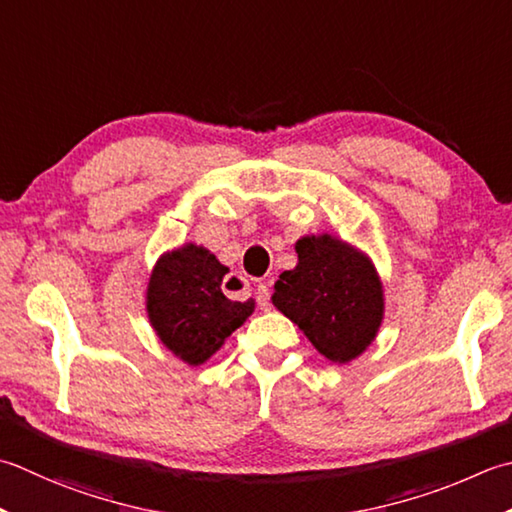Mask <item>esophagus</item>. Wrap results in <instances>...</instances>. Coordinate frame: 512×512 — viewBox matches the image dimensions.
Segmentation results:
<instances>
[{
	"instance_id": "1",
	"label": "esophagus",
	"mask_w": 512,
	"mask_h": 512,
	"mask_svg": "<svg viewBox=\"0 0 512 512\" xmlns=\"http://www.w3.org/2000/svg\"><path fill=\"white\" fill-rule=\"evenodd\" d=\"M255 299H257V306L262 310H270V290L266 284H259L255 290Z\"/></svg>"
}]
</instances>
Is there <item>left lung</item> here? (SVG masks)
I'll use <instances>...</instances> for the list:
<instances>
[{
	"label": "left lung",
	"mask_w": 512,
	"mask_h": 512,
	"mask_svg": "<svg viewBox=\"0 0 512 512\" xmlns=\"http://www.w3.org/2000/svg\"><path fill=\"white\" fill-rule=\"evenodd\" d=\"M297 266L279 275L273 306L335 364L375 342L384 319V286L362 250L333 235L297 239Z\"/></svg>",
	"instance_id": "left-lung-1"
}]
</instances>
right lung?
<instances>
[{"label":"right lung","mask_w":512,"mask_h":512,"mask_svg":"<svg viewBox=\"0 0 512 512\" xmlns=\"http://www.w3.org/2000/svg\"><path fill=\"white\" fill-rule=\"evenodd\" d=\"M228 268L197 244L157 259L146 288L148 322L170 353L188 366L208 362L253 315L255 299L230 302L222 293Z\"/></svg>","instance_id":"obj_1"}]
</instances>
